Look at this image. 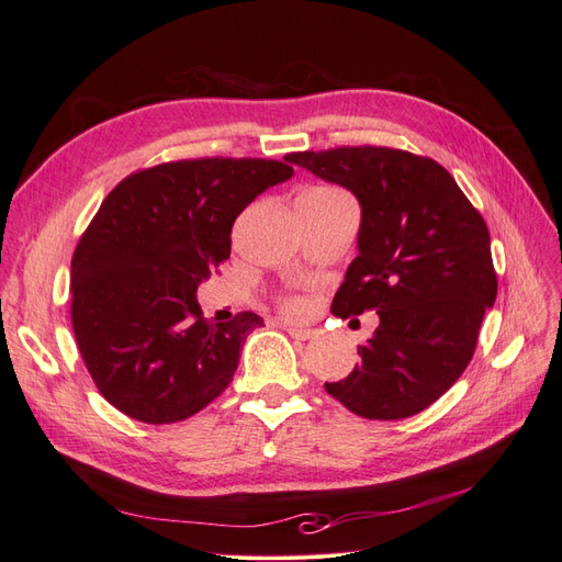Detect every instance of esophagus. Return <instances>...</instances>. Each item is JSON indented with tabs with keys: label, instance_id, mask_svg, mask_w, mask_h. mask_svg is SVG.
<instances>
[{
	"label": "esophagus",
	"instance_id": "34e87169",
	"mask_svg": "<svg viewBox=\"0 0 562 562\" xmlns=\"http://www.w3.org/2000/svg\"><path fill=\"white\" fill-rule=\"evenodd\" d=\"M285 330H288V335L291 337H295V339H312L314 337V330H310V328H293V326H283Z\"/></svg>",
	"mask_w": 562,
	"mask_h": 562
}]
</instances>
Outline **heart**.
Wrapping results in <instances>:
<instances>
[{
	"label": "heart",
	"mask_w": 562,
	"mask_h": 562,
	"mask_svg": "<svg viewBox=\"0 0 562 562\" xmlns=\"http://www.w3.org/2000/svg\"><path fill=\"white\" fill-rule=\"evenodd\" d=\"M310 192H337V190H333V187H314V190H310ZM283 310L288 314L300 316V314H304V302L302 300H285Z\"/></svg>",
	"instance_id": "b5f03b06"
}]
</instances>
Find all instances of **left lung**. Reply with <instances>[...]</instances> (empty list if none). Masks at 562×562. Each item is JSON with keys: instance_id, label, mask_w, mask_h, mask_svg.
<instances>
[{"instance_id": "8db88e82", "label": "left lung", "mask_w": 562, "mask_h": 562, "mask_svg": "<svg viewBox=\"0 0 562 562\" xmlns=\"http://www.w3.org/2000/svg\"><path fill=\"white\" fill-rule=\"evenodd\" d=\"M285 161L347 187L361 203L359 255L335 293L339 318L378 312L361 366L326 391L366 419H403L467 370L497 274L483 215L429 157L394 147L291 151Z\"/></svg>"}]
</instances>
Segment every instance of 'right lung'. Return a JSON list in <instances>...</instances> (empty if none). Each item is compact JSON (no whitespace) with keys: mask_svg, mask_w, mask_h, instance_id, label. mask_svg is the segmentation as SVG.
<instances>
[{"mask_svg":"<svg viewBox=\"0 0 562 562\" xmlns=\"http://www.w3.org/2000/svg\"><path fill=\"white\" fill-rule=\"evenodd\" d=\"M293 176L274 159L203 157L119 182L72 255V330L103 398L145 424L196 415L229 386L252 312L203 318L196 288L232 250L234 220Z\"/></svg>","mask_w":562,"mask_h":562,"instance_id":"obj_1","label":"right lung"}]
</instances>
